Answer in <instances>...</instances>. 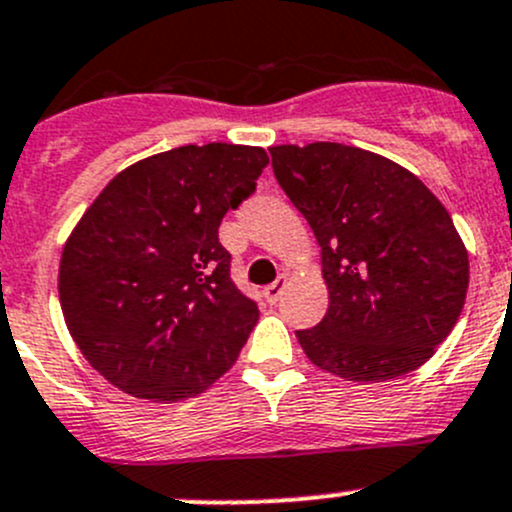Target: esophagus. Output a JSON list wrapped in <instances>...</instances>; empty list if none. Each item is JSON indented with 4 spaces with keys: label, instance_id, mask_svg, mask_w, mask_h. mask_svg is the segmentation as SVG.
I'll list each match as a JSON object with an SVG mask.
<instances>
[{
    "label": "esophagus",
    "instance_id": "obj_1",
    "mask_svg": "<svg viewBox=\"0 0 512 512\" xmlns=\"http://www.w3.org/2000/svg\"><path fill=\"white\" fill-rule=\"evenodd\" d=\"M285 287H287V275H280V277H277V282L267 285L265 287V299H267V302H270V304L280 302V297H282V292H285Z\"/></svg>",
    "mask_w": 512,
    "mask_h": 512
}]
</instances>
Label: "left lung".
I'll list each match as a JSON object with an SVG mask.
<instances>
[{
  "label": "left lung",
  "mask_w": 512,
  "mask_h": 512,
  "mask_svg": "<svg viewBox=\"0 0 512 512\" xmlns=\"http://www.w3.org/2000/svg\"><path fill=\"white\" fill-rule=\"evenodd\" d=\"M272 170L322 247L329 309L297 332L312 364L389 381L426 364L456 327L468 250L411 170L344 143L272 146Z\"/></svg>",
  "instance_id": "obj_1"
}]
</instances>
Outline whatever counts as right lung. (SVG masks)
I'll return each instance as SVG.
<instances>
[{
  "label": "right lung",
  "mask_w": 512,
  "mask_h": 512,
  "mask_svg": "<svg viewBox=\"0 0 512 512\" xmlns=\"http://www.w3.org/2000/svg\"><path fill=\"white\" fill-rule=\"evenodd\" d=\"M270 163L255 146H180L116 175L61 252L76 347L116 389L173 404L235 364L260 309L230 280L225 213Z\"/></svg>",
  "instance_id": "add662e5"
}]
</instances>
